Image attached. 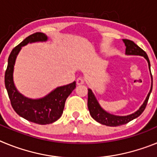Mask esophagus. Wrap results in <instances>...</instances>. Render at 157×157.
<instances>
[{
	"instance_id": "34e87169",
	"label": "esophagus",
	"mask_w": 157,
	"mask_h": 157,
	"mask_svg": "<svg viewBox=\"0 0 157 157\" xmlns=\"http://www.w3.org/2000/svg\"><path fill=\"white\" fill-rule=\"evenodd\" d=\"M85 81H84V78L82 77L78 78L77 79H76V83H77V85H82V84H84Z\"/></svg>"
}]
</instances>
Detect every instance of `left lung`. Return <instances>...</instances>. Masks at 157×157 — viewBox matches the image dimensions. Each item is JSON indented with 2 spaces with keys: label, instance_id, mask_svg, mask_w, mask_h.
<instances>
[{
  "label": "left lung",
  "instance_id": "8db88e82",
  "mask_svg": "<svg viewBox=\"0 0 157 157\" xmlns=\"http://www.w3.org/2000/svg\"><path fill=\"white\" fill-rule=\"evenodd\" d=\"M123 41L126 45V54L127 55H138V56H144L147 59L148 63H149V67L150 69V62H149V57L147 56L146 52L143 49H141L138 45H136L133 41H130L128 39H123ZM152 82L150 91L148 94V96L144 101V103L140 107V109L134 113L126 116H115V115L110 114L109 112H105L99 105L98 101L96 99L95 96L93 94L92 90L90 89H88V103H87V105H88V109L90 111V114L94 120H95L96 121L101 123V124H103V125L109 126V127H118V126L126 124V123H129L131 120L138 117L144 112L147 103H148V101H149V96L152 92Z\"/></svg>",
  "mask_w": 157,
  "mask_h": 157
}]
</instances>
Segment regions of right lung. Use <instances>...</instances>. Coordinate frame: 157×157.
<instances>
[{
	"label": "right lung",
	"instance_id": "obj_1",
	"mask_svg": "<svg viewBox=\"0 0 157 157\" xmlns=\"http://www.w3.org/2000/svg\"><path fill=\"white\" fill-rule=\"evenodd\" d=\"M47 39V36L41 32H37L26 37L11 52L5 75V87L15 112L25 120L41 125L54 123L60 118L67 98L76 87L75 82H73L68 85L57 87L40 99L26 98L16 90L13 82V71L18 53L22 47L29 42L45 41Z\"/></svg>",
	"mask_w": 157,
	"mask_h": 157
}]
</instances>
